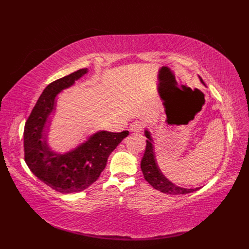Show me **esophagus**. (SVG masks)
<instances>
[{
  "label": "esophagus",
  "mask_w": 249,
  "mask_h": 249,
  "mask_svg": "<svg viewBox=\"0 0 249 249\" xmlns=\"http://www.w3.org/2000/svg\"><path fill=\"white\" fill-rule=\"evenodd\" d=\"M129 128L132 132H140V131H142V129L144 128V123L141 121H135L131 125H130Z\"/></svg>",
  "instance_id": "esophagus-1"
}]
</instances>
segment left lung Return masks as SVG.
I'll return each instance as SVG.
<instances>
[{"label":"left lung","instance_id":"obj_1","mask_svg":"<svg viewBox=\"0 0 249 249\" xmlns=\"http://www.w3.org/2000/svg\"><path fill=\"white\" fill-rule=\"evenodd\" d=\"M200 81L204 84L203 80L200 77ZM205 85V84H204ZM144 134L147 138L146 140V148L145 152L143 154V158L141 160V171L144 176V178L149 182V184L156 190L160 191L161 193L167 195H185L189 193H193L195 191H198L201 188L196 189H187L176 186L171 180H168L161 171L160 169L158 162H156L154 146H153V140L151 137L150 132L148 130H145Z\"/></svg>","mask_w":249,"mask_h":249}]
</instances>
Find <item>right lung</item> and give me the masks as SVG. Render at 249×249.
Wrapping results in <instances>:
<instances>
[{
    "label": "right lung",
    "mask_w": 249,
    "mask_h": 249,
    "mask_svg": "<svg viewBox=\"0 0 249 249\" xmlns=\"http://www.w3.org/2000/svg\"><path fill=\"white\" fill-rule=\"evenodd\" d=\"M78 70L49 84L39 97L24 128V156L30 171L52 190L72 194L88 189L106 167L109 155L129 135L100 130L82 144L65 153L52 150L47 143L49 116L54 113L56 97L88 73Z\"/></svg>",
    "instance_id": "obj_1"
}]
</instances>
